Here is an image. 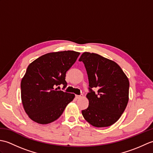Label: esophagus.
I'll use <instances>...</instances> for the list:
<instances>
[{
  "mask_svg": "<svg viewBox=\"0 0 153 153\" xmlns=\"http://www.w3.org/2000/svg\"><path fill=\"white\" fill-rule=\"evenodd\" d=\"M82 97L83 96H82V95H76V99H81Z\"/></svg>",
  "mask_w": 153,
  "mask_h": 153,
  "instance_id": "34e87169",
  "label": "esophagus"
}]
</instances>
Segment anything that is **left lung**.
Instances as JSON below:
<instances>
[{"label": "left lung", "instance_id": "left-lung-1", "mask_svg": "<svg viewBox=\"0 0 153 153\" xmlns=\"http://www.w3.org/2000/svg\"><path fill=\"white\" fill-rule=\"evenodd\" d=\"M88 76V108L83 110V118L97 128L112 126L126 108L129 100L128 77L115 62L98 54L85 52L80 56ZM93 88L97 91L93 92Z\"/></svg>", "mask_w": 153, "mask_h": 153}]
</instances>
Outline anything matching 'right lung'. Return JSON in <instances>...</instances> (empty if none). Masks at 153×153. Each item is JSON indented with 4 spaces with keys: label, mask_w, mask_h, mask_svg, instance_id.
I'll use <instances>...</instances> for the list:
<instances>
[{
    "label": "right lung",
    "mask_w": 153,
    "mask_h": 153,
    "mask_svg": "<svg viewBox=\"0 0 153 153\" xmlns=\"http://www.w3.org/2000/svg\"><path fill=\"white\" fill-rule=\"evenodd\" d=\"M79 53L65 51L45 54L29 65L21 82V98L29 118L40 124L56 120L75 95L58 91L66 71L72 66Z\"/></svg>",
    "instance_id": "add662e5"
}]
</instances>
